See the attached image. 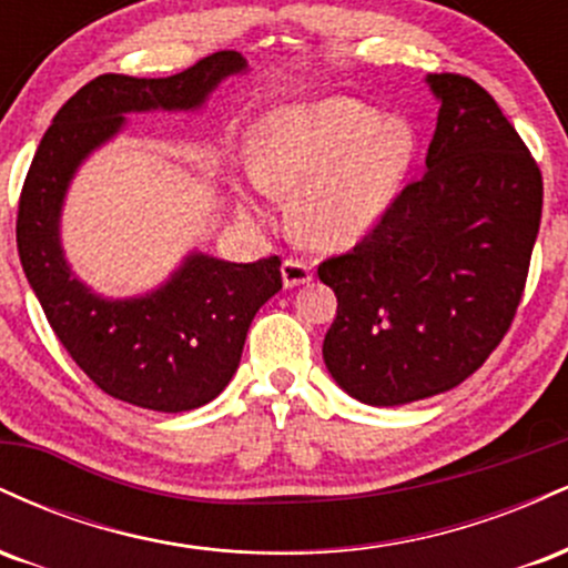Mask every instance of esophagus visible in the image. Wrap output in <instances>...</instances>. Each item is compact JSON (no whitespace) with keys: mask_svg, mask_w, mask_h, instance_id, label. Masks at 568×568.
Listing matches in <instances>:
<instances>
[{"mask_svg":"<svg viewBox=\"0 0 568 568\" xmlns=\"http://www.w3.org/2000/svg\"><path fill=\"white\" fill-rule=\"evenodd\" d=\"M312 280V266L302 262V258H285L283 262V283L285 288H296Z\"/></svg>","mask_w":568,"mask_h":568,"instance_id":"obj_1","label":"esophagus"}]
</instances>
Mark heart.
Segmentation results:
<instances>
[{
  "instance_id": "heart-1",
  "label": "heart",
  "mask_w": 568,
  "mask_h": 568,
  "mask_svg": "<svg viewBox=\"0 0 568 568\" xmlns=\"http://www.w3.org/2000/svg\"><path fill=\"white\" fill-rule=\"evenodd\" d=\"M414 160L406 122L352 98L291 103L258 122L251 173L264 192L293 194L304 243L336 251L363 237L395 200Z\"/></svg>"
}]
</instances>
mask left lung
Wrapping results in <instances>:
<instances>
[{
  "instance_id": "left-lung-1",
  "label": "left lung",
  "mask_w": 568,
  "mask_h": 568,
  "mask_svg": "<svg viewBox=\"0 0 568 568\" xmlns=\"http://www.w3.org/2000/svg\"><path fill=\"white\" fill-rule=\"evenodd\" d=\"M427 171L371 230L321 262L336 293L323 361L368 406H403L475 374L510 331L542 219V173L491 95L433 74Z\"/></svg>"
}]
</instances>
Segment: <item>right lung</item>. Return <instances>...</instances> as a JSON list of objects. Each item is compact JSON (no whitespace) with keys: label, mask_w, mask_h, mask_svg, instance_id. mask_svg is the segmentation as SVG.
<instances>
[{"label":"right lung","mask_w":568,"mask_h":568,"mask_svg":"<svg viewBox=\"0 0 568 568\" xmlns=\"http://www.w3.org/2000/svg\"><path fill=\"white\" fill-rule=\"evenodd\" d=\"M243 69L245 58L224 50L160 80L95 77L63 103L26 173L16 221L23 272L71 361L116 400L165 414L211 403L237 371L256 312L283 288L280 256L230 264L197 253L160 291L109 302L84 288L63 258V194L128 112L194 109Z\"/></svg>","instance_id":"right-lung-1"}]
</instances>
